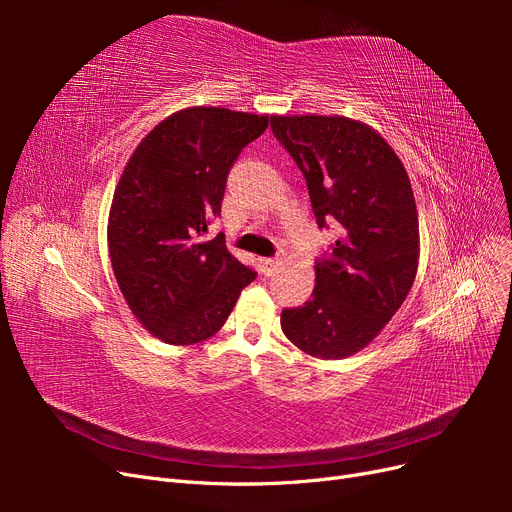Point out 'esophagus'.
Returning <instances> with one entry per match:
<instances>
[{"label":"esophagus","mask_w":512,"mask_h":512,"mask_svg":"<svg viewBox=\"0 0 512 512\" xmlns=\"http://www.w3.org/2000/svg\"><path fill=\"white\" fill-rule=\"evenodd\" d=\"M277 267H280V262H277V258H260V271L262 275H273L277 271Z\"/></svg>","instance_id":"obj_1"}]
</instances>
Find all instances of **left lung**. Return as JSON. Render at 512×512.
<instances>
[{"label":"left lung","mask_w":512,"mask_h":512,"mask_svg":"<svg viewBox=\"0 0 512 512\" xmlns=\"http://www.w3.org/2000/svg\"><path fill=\"white\" fill-rule=\"evenodd\" d=\"M271 128L305 177L320 228L344 232L316 262V288L284 309L282 331L318 359H346L374 342L418 269V213L404 164L380 132L339 115H273Z\"/></svg>","instance_id":"obj_1"}]
</instances>
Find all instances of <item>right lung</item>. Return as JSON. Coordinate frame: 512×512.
<instances>
[{"label": "right lung", "mask_w": 512, "mask_h": 512, "mask_svg": "<svg viewBox=\"0 0 512 512\" xmlns=\"http://www.w3.org/2000/svg\"><path fill=\"white\" fill-rule=\"evenodd\" d=\"M269 115L190 106L153 128L130 156L108 213V254L136 320L173 346L218 333L256 273L224 235L200 237L218 218L241 149Z\"/></svg>", "instance_id": "right-lung-1"}]
</instances>
